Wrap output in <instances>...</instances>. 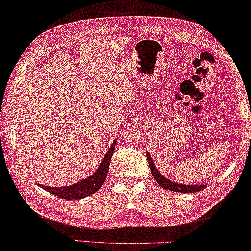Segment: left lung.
I'll return each mask as SVG.
<instances>
[{
  "mask_svg": "<svg viewBox=\"0 0 251 251\" xmlns=\"http://www.w3.org/2000/svg\"><path fill=\"white\" fill-rule=\"evenodd\" d=\"M146 158H148V162L150 168H151V173L153 175L154 180L157 181L158 184H160L162 188L166 190H171V191H177V193H196V191H201L203 190L206 185H187V184H178L175 183V182H172L167 180V178L162 176V175L159 173V171L155 168L154 162L152 160L151 155L149 153H146Z\"/></svg>",
  "mask_w": 251,
  "mask_h": 251,
  "instance_id": "left-lung-1",
  "label": "left lung"
}]
</instances>
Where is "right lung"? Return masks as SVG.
Returning <instances> with one entry per match:
<instances>
[{
	"mask_svg": "<svg viewBox=\"0 0 251 251\" xmlns=\"http://www.w3.org/2000/svg\"><path fill=\"white\" fill-rule=\"evenodd\" d=\"M114 149H115V143L110 146L108 152H107L105 159H103L99 168L97 169L96 173L91 175L83 181L77 182V183L68 185V187H46V185H40L42 189L47 190L48 193L55 195V196L63 198V200H80V198L87 197L92 195L102 187L105 183L107 173H108V167L112 159Z\"/></svg>",
	"mask_w": 251,
	"mask_h": 251,
	"instance_id": "obj_1",
	"label": "right lung"
}]
</instances>
